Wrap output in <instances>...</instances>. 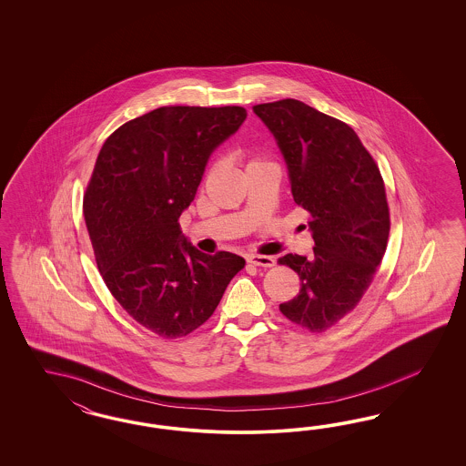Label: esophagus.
Listing matches in <instances>:
<instances>
[{
    "instance_id": "1",
    "label": "esophagus",
    "mask_w": 466,
    "mask_h": 466,
    "mask_svg": "<svg viewBox=\"0 0 466 466\" xmlns=\"http://www.w3.org/2000/svg\"><path fill=\"white\" fill-rule=\"evenodd\" d=\"M248 263H251L254 267L269 268V267H275V258L273 256H265V254H249L248 256Z\"/></svg>"
}]
</instances>
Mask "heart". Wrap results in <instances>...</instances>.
I'll use <instances>...</instances> for the list:
<instances>
[{
	"mask_svg": "<svg viewBox=\"0 0 466 466\" xmlns=\"http://www.w3.org/2000/svg\"><path fill=\"white\" fill-rule=\"evenodd\" d=\"M256 162H261V160H259V158H251V160L248 162V166H249V164H256Z\"/></svg>",
	"mask_w": 466,
	"mask_h": 466,
	"instance_id": "b5f03b06",
	"label": "heart"
}]
</instances>
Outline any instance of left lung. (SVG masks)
Listing matches in <instances>:
<instances>
[{"instance_id":"obj_1","label":"left lung","mask_w":466,"mask_h":466,"mask_svg":"<svg viewBox=\"0 0 466 466\" xmlns=\"http://www.w3.org/2000/svg\"><path fill=\"white\" fill-rule=\"evenodd\" d=\"M289 167L294 201L309 213L312 256L285 254L279 265L300 279L297 297L280 304L294 325L323 333L355 309L390 236L381 172L347 123L296 99L253 106Z\"/></svg>"}]
</instances>
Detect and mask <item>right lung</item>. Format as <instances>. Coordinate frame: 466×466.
<instances>
[{"label": "right lung", "mask_w": 466, "mask_h": 466, "mask_svg": "<svg viewBox=\"0 0 466 466\" xmlns=\"http://www.w3.org/2000/svg\"><path fill=\"white\" fill-rule=\"evenodd\" d=\"M239 106H166L104 141L84 195L96 263L121 308L160 339L203 325L244 268L238 254L199 253L179 217L213 150L246 119Z\"/></svg>", "instance_id": "right-lung-1"}]
</instances>
